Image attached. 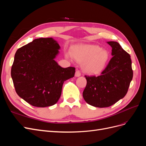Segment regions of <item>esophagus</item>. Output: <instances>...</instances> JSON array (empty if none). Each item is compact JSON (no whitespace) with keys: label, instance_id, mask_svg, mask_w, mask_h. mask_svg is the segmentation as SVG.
<instances>
[{"label":"esophagus","instance_id":"1","mask_svg":"<svg viewBox=\"0 0 146 146\" xmlns=\"http://www.w3.org/2000/svg\"><path fill=\"white\" fill-rule=\"evenodd\" d=\"M80 76H81V73H80V72L79 71V70H76V74H75V76L77 77H80Z\"/></svg>","mask_w":146,"mask_h":146}]
</instances>
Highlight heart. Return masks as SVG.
<instances>
[{
    "mask_svg": "<svg viewBox=\"0 0 146 146\" xmlns=\"http://www.w3.org/2000/svg\"><path fill=\"white\" fill-rule=\"evenodd\" d=\"M66 56H73L77 61L82 63L84 72L91 75L99 74L107 64L109 58L108 52L98 46L86 45L74 47L72 53L68 52Z\"/></svg>",
    "mask_w": 146,
    "mask_h": 146,
    "instance_id": "1",
    "label": "heart"
}]
</instances>
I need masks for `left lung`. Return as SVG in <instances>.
<instances>
[{
    "label": "left lung",
    "instance_id": "1",
    "mask_svg": "<svg viewBox=\"0 0 146 146\" xmlns=\"http://www.w3.org/2000/svg\"><path fill=\"white\" fill-rule=\"evenodd\" d=\"M112 58L98 77L86 76L83 99L89 105L104 108L111 106L126 95L133 78L130 55L116 41H108Z\"/></svg>",
    "mask_w": 146,
    "mask_h": 146
}]
</instances>
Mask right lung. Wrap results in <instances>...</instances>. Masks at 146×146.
I'll return each mask as SVG.
<instances>
[{"label":"right lung","instance_id":"right-lung-1","mask_svg":"<svg viewBox=\"0 0 146 146\" xmlns=\"http://www.w3.org/2000/svg\"><path fill=\"white\" fill-rule=\"evenodd\" d=\"M60 46L52 38H38L16 51L11 76L16 93L36 107L55 105L63 83L74 76L75 68H63L55 60Z\"/></svg>","mask_w":146,"mask_h":146}]
</instances>
